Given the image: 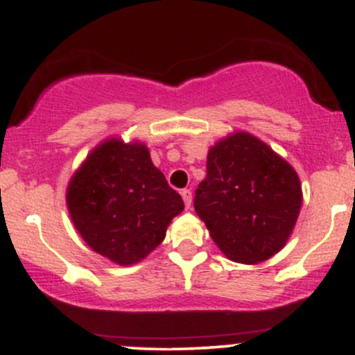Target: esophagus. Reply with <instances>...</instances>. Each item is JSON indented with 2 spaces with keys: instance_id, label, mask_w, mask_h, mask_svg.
<instances>
[{
  "instance_id": "1",
  "label": "esophagus",
  "mask_w": 355,
  "mask_h": 355,
  "mask_svg": "<svg viewBox=\"0 0 355 355\" xmlns=\"http://www.w3.org/2000/svg\"><path fill=\"white\" fill-rule=\"evenodd\" d=\"M182 198H183V203H185L187 209H190V207H191V191L190 190H183L182 191Z\"/></svg>"
}]
</instances>
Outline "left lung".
Returning <instances> with one entry per match:
<instances>
[{
  "mask_svg": "<svg viewBox=\"0 0 355 355\" xmlns=\"http://www.w3.org/2000/svg\"><path fill=\"white\" fill-rule=\"evenodd\" d=\"M302 200L294 166L259 137L237 130L209 148L193 207L227 259L254 266L285 247Z\"/></svg>",
  "mask_w": 355,
  "mask_h": 355,
  "instance_id": "left-lung-1",
  "label": "left lung"
}]
</instances>
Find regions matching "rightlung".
Returning <instances> with one entry per match:
<instances>
[{"label": "right lung", "instance_id": "1", "mask_svg": "<svg viewBox=\"0 0 355 355\" xmlns=\"http://www.w3.org/2000/svg\"><path fill=\"white\" fill-rule=\"evenodd\" d=\"M67 207L87 245L121 267L152 254L185 209L148 146L116 135L101 140L71 175Z\"/></svg>", "mask_w": 355, "mask_h": 355}]
</instances>
